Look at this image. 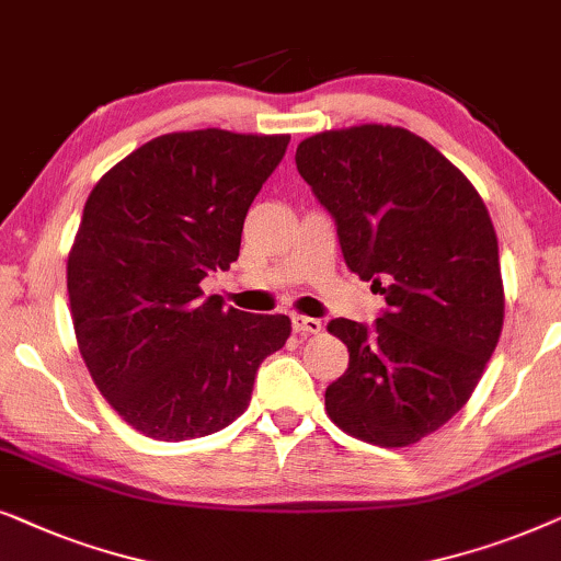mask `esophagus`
Wrapping results in <instances>:
<instances>
[{"mask_svg": "<svg viewBox=\"0 0 561 561\" xmlns=\"http://www.w3.org/2000/svg\"><path fill=\"white\" fill-rule=\"evenodd\" d=\"M293 328H295V333H300V335H316V333L323 331V323H320L318 318L295 316L293 318Z\"/></svg>", "mask_w": 561, "mask_h": 561, "instance_id": "esophagus-1", "label": "esophagus"}]
</instances>
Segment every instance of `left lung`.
<instances>
[{
  "instance_id": "1",
  "label": "left lung",
  "mask_w": 561,
  "mask_h": 561,
  "mask_svg": "<svg viewBox=\"0 0 561 561\" xmlns=\"http://www.w3.org/2000/svg\"><path fill=\"white\" fill-rule=\"evenodd\" d=\"M295 163L335 220L346 266L387 302L371 328L328 323L348 348L328 415L367 444L421 442L472 398L503 331L488 207L428 140L392 125L318 133Z\"/></svg>"
}]
</instances>
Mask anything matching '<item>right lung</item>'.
Returning a JSON list of instances; mask_svg holds the SVG:
<instances>
[{"mask_svg":"<svg viewBox=\"0 0 561 561\" xmlns=\"http://www.w3.org/2000/svg\"><path fill=\"white\" fill-rule=\"evenodd\" d=\"M289 136L167 133L115 163L89 194L66 287L89 375L148 438L186 442L249 408L259 364L285 346L287 316L203 297L230 268L245 213Z\"/></svg>","mask_w":561,"mask_h":561,"instance_id":"1","label":"right lung"}]
</instances>
